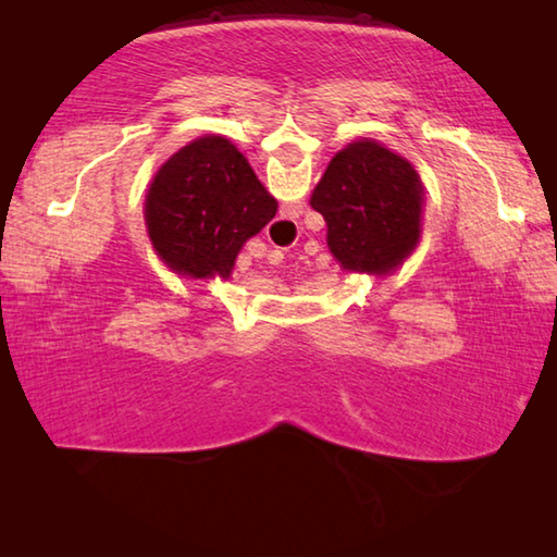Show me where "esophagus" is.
<instances>
[{
  "label": "esophagus",
  "instance_id": "34e87169",
  "mask_svg": "<svg viewBox=\"0 0 557 557\" xmlns=\"http://www.w3.org/2000/svg\"><path fill=\"white\" fill-rule=\"evenodd\" d=\"M282 258V252L280 250H275V256H268V260H272V262H277Z\"/></svg>",
  "mask_w": 557,
  "mask_h": 557
}]
</instances>
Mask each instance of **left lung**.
Masks as SVG:
<instances>
[{"instance_id":"1","label":"left lung","mask_w":557,"mask_h":557,"mask_svg":"<svg viewBox=\"0 0 557 557\" xmlns=\"http://www.w3.org/2000/svg\"><path fill=\"white\" fill-rule=\"evenodd\" d=\"M309 203L324 215L326 245L344 270L388 275L420 240V174L375 139L336 152Z\"/></svg>"}]
</instances>
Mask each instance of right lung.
Returning a JSON list of instances; mask_svg holds the SVG:
<instances>
[{"mask_svg":"<svg viewBox=\"0 0 557 557\" xmlns=\"http://www.w3.org/2000/svg\"><path fill=\"white\" fill-rule=\"evenodd\" d=\"M277 201L238 147L199 137L159 169L145 201L157 256L178 275L228 280L243 243L275 219Z\"/></svg>","mask_w":557,"mask_h":557,"instance_id":"right-lung-1","label":"right lung"}]
</instances>
